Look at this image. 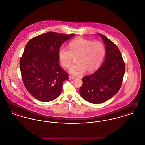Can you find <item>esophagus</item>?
<instances>
[{
    "label": "esophagus",
    "mask_w": 145,
    "mask_h": 145,
    "mask_svg": "<svg viewBox=\"0 0 145 145\" xmlns=\"http://www.w3.org/2000/svg\"><path fill=\"white\" fill-rule=\"evenodd\" d=\"M74 78H75V77H73V76H69V80H72V79H74Z\"/></svg>",
    "instance_id": "1"
}]
</instances>
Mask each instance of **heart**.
<instances>
[{
    "label": "heart",
    "instance_id": "b5f03b06",
    "mask_svg": "<svg viewBox=\"0 0 145 145\" xmlns=\"http://www.w3.org/2000/svg\"><path fill=\"white\" fill-rule=\"evenodd\" d=\"M69 50L66 47L60 49L59 59L62 66L69 69L74 58L77 63L72 67L69 73L73 76H79L86 70L88 73L96 71L103 60L105 49L100 42H94L83 37H77L69 44Z\"/></svg>",
    "mask_w": 145,
    "mask_h": 145
}]
</instances>
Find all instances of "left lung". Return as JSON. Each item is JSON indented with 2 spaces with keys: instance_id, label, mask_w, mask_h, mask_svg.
I'll list each match as a JSON object with an SVG mask.
<instances>
[{
  "instance_id": "left-lung-1",
  "label": "left lung",
  "mask_w": 145,
  "mask_h": 145,
  "mask_svg": "<svg viewBox=\"0 0 145 145\" xmlns=\"http://www.w3.org/2000/svg\"><path fill=\"white\" fill-rule=\"evenodd\" d=\"M97 35L101 37L105 45V59L96 72L83 77L79 89L83 99L96 104L104 103L117 93L125 72V64L117 46L103 35Z\"/></svg>"
}]
</instances>
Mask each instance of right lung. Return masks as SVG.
<instances>
[{"instance_id":"obj_1","label":"right lung","mask_w":145,"mask_h":145,"mask_svg":"<svg viewBox=\"0 0 145 145\" xmlns=\"http://www.w3.org/2000/svg\"><path fill=\"white\" fill-rule=\"evenodd\" d=\"M74 35L48 32L27 44L20 63L22 78L28 92L39 101L50 102L60 95L69 76L59 65V49Z\"/></svg>"}]
</instances>
